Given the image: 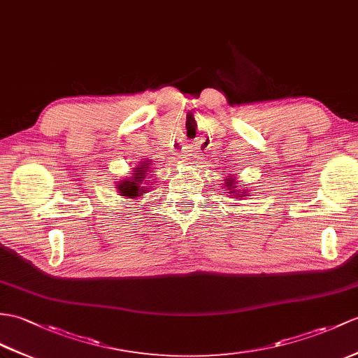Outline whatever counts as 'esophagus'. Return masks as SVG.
Wrapping results in <instances>:
<instances>
[{"label": "esophagus", "mask_w": 358, "mask_h": 358, "mask_svg": "<svg viewBox=\"0 0 358 358\" xmlns=\"http://www.w3.org/2000/svg\"><path fill=\"white\" fill-rule=\"evenodd\" d=\"M195 157H196V149H195V148H186L185 151H182L181 159H185V160H194Z\"/></svg>", "instance_id": "esophagus-1"}]
</instances>
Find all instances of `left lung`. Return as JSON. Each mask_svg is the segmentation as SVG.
Wrapping results in <instances>:
<instances>
[{
	"instance_id": "1",
	"label": "left lung",
	"mask_w": 358,
	"mask_h": 358,
	"mask_svg": "<svg viewBox=\"0 0 358 358\" xmlns=\"http://www.w3.org/2000/svg\"><path fill=\"white\" fill-rule=\"evenodd\" d=\"M234 185H235V182H234V180H227V181H226V187H227V189L230 190V192H231V194H235V192H236V190H234ZM243 194H244V192H243ZM243 194H239V195H241V196H243Z\"/></svg>"
}]
</instances>
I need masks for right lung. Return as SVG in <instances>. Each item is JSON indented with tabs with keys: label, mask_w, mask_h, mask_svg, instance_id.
Here are the masks:
<instances>
[{
	"label": "right lung",
	"mask_w": 358,
	"mask_h": 358,
	"mask_svg": "<svg viewBox=\"0 0 358 358\" xmlns=\"http://www.w3.org/2000/svg\"><path fill=\"white\" fill-rule=\"evenodd\" d=\"M149 166L151 163H141L138 168L134 169V176H132L129 180H124L122 181L120 185L117 186L119 194L123 196H131V198H136L140 196L141 194H145L146 187L145 185V173L149 171Z\"/></svg>",
	"instance_id": "1"
}]
</instances>
